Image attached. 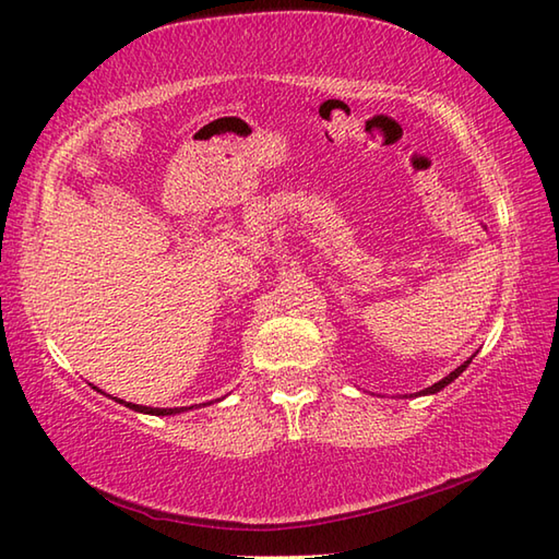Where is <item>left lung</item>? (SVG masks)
<instances>
[{"label": "left lung", "instance_id": "obj_1", "mask_svg": "<svg viewBox=\"0 0 559 559\" xmlns=\"http://www.w3.org/2000/svg\"><path fill=\"white\" fill-rule=\"evenodd\" d=\"M473 358H476V355H471V358H468L466 362H463V365H459L454 372H449V374H447L444 379H439V382H437V384H432V386H427V389L418 391V394H437V391H439V389H444L447 384H451V382H454V379H456V377H459V374H461L463 370H466V367L471 365V360H473Z\"/></svg>", "mask_w": 559, "mask_h": 559}]
</instances>
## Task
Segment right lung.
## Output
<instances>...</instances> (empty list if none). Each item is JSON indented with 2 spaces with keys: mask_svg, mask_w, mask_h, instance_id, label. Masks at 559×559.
<instances>
[{
  "mask_svg": "<svg viewBox=\"0 0 559 559\" xmlns=\"http://www.w3.org/2000/svg\"><path fill=\"white\" fill-rule=\"evenodd\" d=\"M120 403H124V401H120ZM124 406L132 411H139V413H151V415H175V413L187 411V408H148V406H139V403H124ZM189 408H194V406H189Z\"/></svg>",
  "mask_w": 559,
  "mask_h": 559,
  "instance_id": "obj_1",
  "label": "right lung"
}]
</instances>
